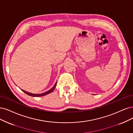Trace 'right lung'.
I'll use <instances>...</instances> for the list:
<instances>
[{"mask_svg":"<svg viewBox=\"0 0 133 133\" xmlns=\"http://www.w3.org/2000/svg\"><path fill=\"white\" fill-rule=\"evenodd\" d=\"M56 84H57V82L56 83V84H55V85H54V87L52 88V89H51L50 90H49V91H46V92H44V93H43V94H32V93L28 92H27V91H24V90H22L24 93H26V94H27V95H29V96H34V97H39V96H42L46 95H47V94H49V93L51 92L54 90V89H55V87H56Z\"/></svg>","mask_w":133,"mask_h":133,"instance_id":"add662e5","label":"right lung"}]
</instances>
